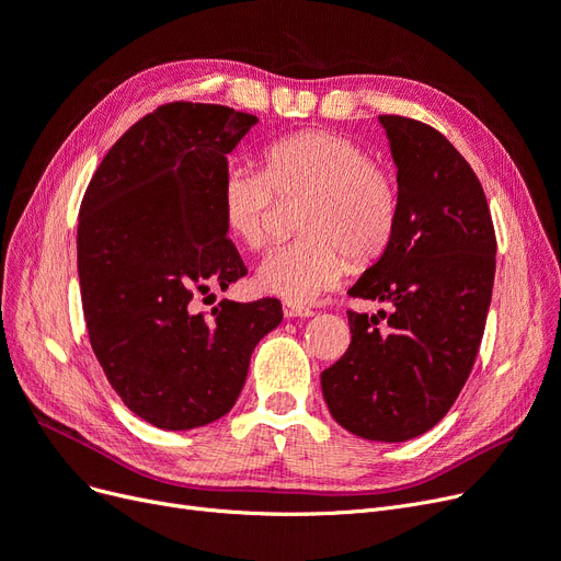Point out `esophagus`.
Returning a JSON list of instances; mask_svg holds the SVG:
<instances>
[{
    "mask_svg": "<svg viewBox=\"0 0 561 561\" xmlns=\"http://www.w3.org/2000/svg\"><path fill=\"white\" fill-rule=\"evenodd\" d=\"M282 312L286 319H309L314 317V312L309 307H302V305H296V302H284L282 305Z\"/></svg>",
    "mask_w": 561,
    "mask_h": 561,
    "instance_id": "obj_1",
    "label": "esophagus"
}]
</instances>
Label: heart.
<instances>
[{"instance_id": "b5f03b06", "label": "heart", "mask_w": 561, "mask_h": 561, "mask_svg": "<svg viewBox=\"0 0 561 561\" xmlns=\"http://www.w3.org/2000/svg\"><path fill=\"white\" fill-rule=\"evenodd\" d=\"M298 226L305 236L270 252L256 282L265 294L309 305L335 288L348 256H377L396 233L398 182L346 136L307 129L265 148V169L231 163L224 173L219 207L226 231L259 249L267 240L275 194H305Z\"/></svg>"}]
</instances>
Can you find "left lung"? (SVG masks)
<instances>
[{
    "instance_id": "8db88e82",
    "label": "left lung",
    "mask_w": 561,
    "mask_h": 561,
    "mask_svg": "<svg viewBox=\"0 0 561 561\" xmlns=\"http://www.w3.org/2000/svg\"><path fill=\"white\" fill-rule=\"evenodd\" d=\"M398 165L400 217L383 254L348 288L392 312H348L351 344L321 375L333 419L369 442L437 425L469 379L494 284L496 238L483 186L448 138L381 115Z\"/></svg>"
}]
</instances>
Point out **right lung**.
<instances>
[{
	"label": "right lung",
	"instance_id": "obj_1",
	"mask_svg": "<svg viewBox=\"0 0 561 561\" xmlns=\"http://www.w3.org/2000/svg\"><path fill=\"white\" fill-rule=\"evenodd\" d=\"M259 117L175 101L138 119L99 163L80 205L78 279L94 356L136 416L194 430L233 409L275 298H192L247 275L219 207L226 154Z\"/></svg>",
	"mask_w": 561,
	"mask_h": 561
}]
</instances>
